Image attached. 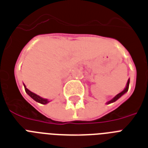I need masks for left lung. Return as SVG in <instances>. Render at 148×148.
Masks as SVG:
<instances>
[{
  "label": "left lung",
  "instance_id": "obj_1",
  "mask_svg": "<svg viewBox=\"0 0 148 148\" xmlns=\"http://www.w3.org/2000/svg\"><path fill=\"white\" fill-rule=\"evenodd\" d=\"M129 83H130V79H128V81H127V84H126V86H125V87L124 90H122L121 93H118L116 96H115V97H114L112 99H110L109 101L106 102V104H110V103H114V102H116L117 99H119L120 97H122V96H123L125 93H127L128 90V87H129Z\"/></svg>",
  "mask_w": 148,
  "mask_h": 148
}]
</instances>
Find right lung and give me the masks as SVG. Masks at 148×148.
I'll list each match as a JSON object with an SVG mask.
<instances>
[{
  "label": "right lung",
  "instance_id": "add662e5",
  "mask_svg": "<svg viewBox=\"0 0 148 148\" xmlns=\"http://www.w3.org/2000/svg\"><path fill=\"white\" fill-rule=\"evenodd\" d=\"M24 88H25V90H26V93L29 96V97L32 98V99H34L35 101H36L37 103H39L41 104H43V105H45V104H47V103H49V102H51L49 99H45V98H42V97H41L39 95L36 94V93H32V91H30L29 89L26 88V85L23 84Z\"/></svg>",
  "mask_w": 148,
  "mask_h": 148
}]
</instances>
